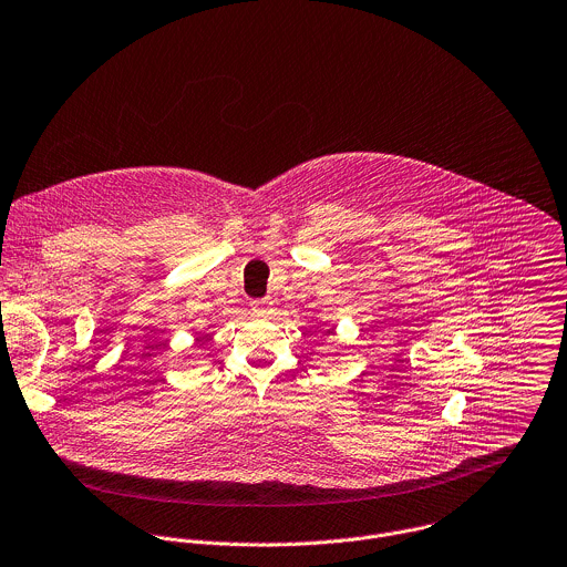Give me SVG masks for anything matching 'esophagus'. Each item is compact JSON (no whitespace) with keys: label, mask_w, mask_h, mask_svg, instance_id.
I'll return each mask as SVG.
<instances>
[{"label":"esophagus","mask_w":567,"mask_h":567,"mask_svg":"<svg viewBox=\"0 0 567 567\" xmlns=\"http://www.w3.org/2000/svg\"><path fill=\"white\" fill-rule=\"evenodd\" d=\"M251 309H254V313H258V316H267V313L274 311V302H271L269 298L254 300V302H251Z\"/></svg>","instance_id":"34e87169"}]
</instances>
